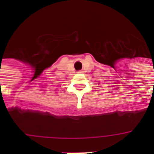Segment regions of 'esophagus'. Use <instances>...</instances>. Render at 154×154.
Instances as JSON below:
<instances>
[{"mask_svg":"<svg viewBox=\"0 0 154 154\" xmlns=\"http://www.w3.org/2000/svg\"><path fill=\"white\" fill-rule=\"evenodd\" d=\"M78 72H82V71H78Z\"/></svg>","mask_w":154,"mask_h":154,"instance_id":"1","label":"esophagus"}]
</instances>
